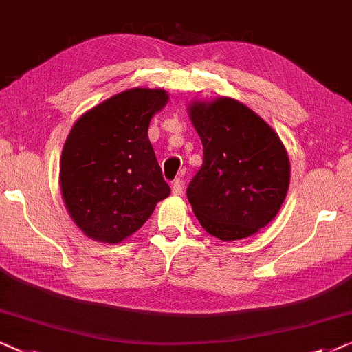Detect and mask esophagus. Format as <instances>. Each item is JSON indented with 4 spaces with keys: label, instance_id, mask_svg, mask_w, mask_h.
Masks as SVG:
<instances>
[{
    "label": "esophagus",
    "instance_id": "esophagus-1",
    "mask_svg": "<svg viewBox=\"0 0 352 352\" xmlns=\"http://www.w3.org/2000/svg\"><path fill=\"white\" fill-rule=\"evenodd\" d=\"M183 192V182L180 178H177V180L172 183V195L174 196H180Z\"/></svg>",
    "mask_w": 352,
    "mask_h": 352
}]
</instances>
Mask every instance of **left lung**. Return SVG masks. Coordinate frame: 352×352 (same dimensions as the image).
Masks as SVG:
<instances>
[{
	"label": "left lung",
	"instance_id": "left-lung-1",
	"mask_svg": "<svg viewBox=\"0 0 352 352\" xmlns=\"http://www.w3.org/2000/svg\"><path fill=\"white\" fill-rule=\"evenodd\" d=\"M188 116L204 148V162L186 190L196 219L225 242L256 234L289 191L284 143L263 118L231 97L191 102Z\"/></svg>",
	"mask_w": 352,
	"mask_h": 352
}]
</instances>
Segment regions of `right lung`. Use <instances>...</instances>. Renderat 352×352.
Returning <instances> with one entry per match:
<instances>
[{"mask_svg":"<svg viewBox=\"0 0 352 352\" xmlns=\"http://www.w3.org/2000/svg\"><path fill=\"white\" fill-rule=\"evenodd\" d=\"M167 102L164 89H127L73 124L58 180L68 215L91 239L124 241L170 195L148 138L151 118Z\"/></svg>","mask_w":352,"mask_h":352,"instance_id":"1","label":"right lung"}]
</instances>
